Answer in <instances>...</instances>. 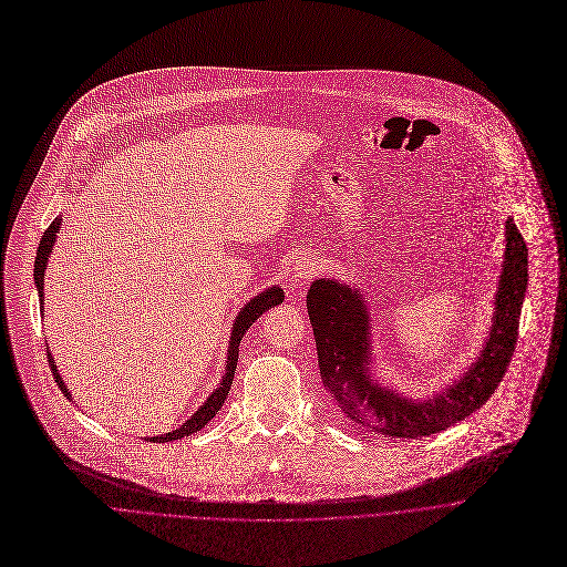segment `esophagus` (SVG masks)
Returning a JSON list of instances; mask_svg holds the SVG:
<instances>
[{
    "mask_svg": "<svg viewBox=\"0 0 567 567\" xmlns=\"http://www.w3.org/2000/svg\"><path fill=\"white\" fill-rule=\"evenodd\" d=\"M317 272H319V264H317L315 257H301V259L295 264V268H292L295 281H308V279H312Z\"/></svg>",
    "mask_w": 567,
    "mask_h": 567,
    "instance_id": "esophagus-1",
    "label": "esophagus"
}]
</instances>
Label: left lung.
Returning a JSON list of instances; mask_svg holds the SVG:
<instances>
[{"label":"left lung","mask_w":567,"mask_h":567,"mask_svg":"<svg viewBox=\"0 0 567 567\" xmlns=\"http://www.w3.org/2000/svg\"><path fill=\"white\" fill-rule=\"evenodd\" d=\"M505 241L492 330L481 358L461 380L429 400H411L371 375V315L360 290L337 279L312 281L306 306L319 373L339 411L389 437H420L465 420L492 398L514 355L527 290V246L514 218L505 220Z\"/></svg>","instance_id":"1"}]
</instances>
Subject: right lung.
<instances>
[{
    "instance_id": "right-lung-1",
    "label": "right lung",
    "mask_w": 567,
    "mask_h": 567,
    "mask_svg": "<svg viewBox=\"0 0 567 567\" xmlns=\"http://www.w3.org/2000/svg\"><path fill=\"white\" fill-rule=\"evenodd\" d=\"M60 225H62V216H58V218L49 225V228L44 230L42 241H40V248H38V257H35V275H33V277H35V286H38V297H40V310H42V312H44V306H42V301H44V292H42V290H44V270H47V264H49V255H51V250H53V246H55V239H58V233H60ZM281 301H284V290H281L279 286H272V288L264 290L261 295H257L255 299H250V301L241 308V312L237 315V319H235V323H233L230 347H228V362H225V375H223L218 389L212 391V395L203 402V406H200L187 422H183L178 429H174V431H169V433L147 437L150 442H152V440H154V442H172V440H181V437H185V435H192L194 431H200V429L218 413V409L223 406L225 398H228V393H230V386H233V380H235V371H237V360H239V344H241V339H244L246 330H248L266 310L275 308V306L281 303ZM47 353H49V351H47ZM49 364H51V373H53V378H55L60 391L71 400V393H69L64 380L60 378L58 367H55V360H53L51 353H49Z\"/></svg>"
}]
</instances>
